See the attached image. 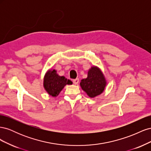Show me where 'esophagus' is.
Wrapping results in <instances>:
<instances>
[{
    "label": "esophagus",
    "mask_w": 151,
    "mask_h": 151,
    "mask_svg": "<svg viewBox=\"0 0 151 151\" xmlns=\"http://www.w3.org/2000/svg\"><path fill=\"white\" fill-rule=\"evenodd\" d=\"M72 82H73V83H74V84H77L79 83V79L78 78H77V79H73Z\"/></svg>",
    "instance_id": "34e87169"
}]
</instances>
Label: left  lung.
Returning <instances> with one entry per match:
<instances>
[{
    "mask_svg": "<svg viewBox=\"0 0 151 151\" xmlns=\"http://www.w3.org/2000/svg\"><path fill=\"white\" fill-rule=\"evenodd\" d=\"M106 83L102 72L97 67H93L88 71V77L82 80L80 85L90 98H94L103 92Z\"/></svg>",
    "mask_w": 151,
    "mask_h": 151,
    "instance_id": "8db88e82",
    "label": "left lung"
}]
</instances>
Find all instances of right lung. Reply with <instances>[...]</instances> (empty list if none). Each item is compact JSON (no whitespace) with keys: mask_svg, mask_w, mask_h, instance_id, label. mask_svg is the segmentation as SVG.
Masks as SVG:
<instances>
[{"mask_svg":"<svg viewBox=\"0 0 151 151\" xmlns=\"http://www.w3.org/2000/svg\"><path fill=\"white\" fill-rule=\"evenodd\" d=\"M72 84V82L64 76H58L55 69L49 70L47 72L43 83L45 90L53 97L58 96L65 85Z\"/></svg>","mask_w":151,"mask_h":151,"instance_id":"add662e5","label":"right lung"}]
</instances>
